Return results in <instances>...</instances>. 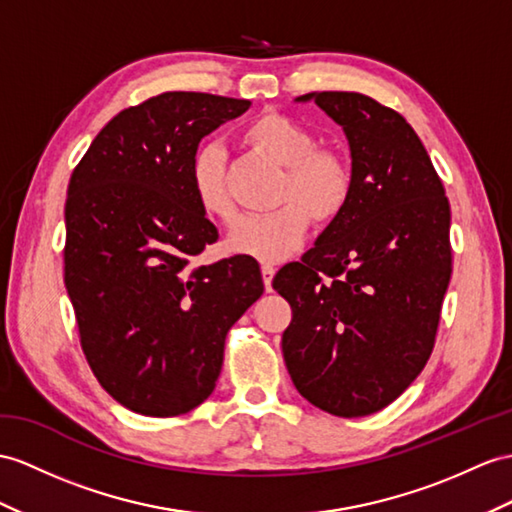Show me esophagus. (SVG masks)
I'll return each instance as SVG.
<instances>
[{
    "mask_svg": "<svg viewBox=\"0 0 512 512\" xmlns=\"http://www.w3.org/2000/svg\"><path fill=\"white\" fill-rule=\"evenodd\" d=\"M260 273H263V282H265V289L271 293V282H273V276H276V267L273 265H263L260 267Z\"/></svg>",
    "mask_w": 512,
    "mask_h": 512,
    "instance_id": "esophagus-1",
    "label": "esophagus"
}]
</instances>
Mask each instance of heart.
Segmentation results:
<instances>
[{"mask_svg":"<svg viewBox=\"0 0 512 512\" xmlns=\"http://www.w3.org/2000/svg\"><path fill=\"white\" fill-rule=\"evenodd\" d=\"M243 139L284 167L276 189L280 206L265 215L236 219L226 247L232 254L280 263L304 243L310 221L330 226L345 213L354 193V171L339 149L315 145L313 132L280 112L254 119ZM189 186L202 213L221 221L234 217L226 154L219 145H204L193 154Z\"/></svg>","mask_w":512,"mask_h":512,"instance_id":"b5f03b06","label":"heart"}]
</instances>
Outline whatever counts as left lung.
Returning a JSON list of instances; mask_svg holds the SVG:
<instances>
[{"instance_id": "left-lung-1", "label": "left lung", "mask_w": 512, "mask_h": 512, "mask_svg": "<svg viewBox=\"0 0 512 512\" xmlns=\"http://www.w3.org/2000/svg\"><path fill=\"white\" fill-rule=\"evenodd\" d=\"M343 126L354 193L276 289L293 317L282 354L295 389L336 417L397 400L426 367L452 278L450 202L410 123L363 93L297 97Z\"/></svg>"}]
</instances>
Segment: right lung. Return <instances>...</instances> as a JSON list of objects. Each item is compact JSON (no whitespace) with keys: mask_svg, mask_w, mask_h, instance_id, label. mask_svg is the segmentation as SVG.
Instances as JSON below:
<instances>
[{"mask_svg":"<svg viewBox=\"0 0 512 512\" xmlns=\"http://www.w3.org/2000/svg\"><path fill=\"white\" fill-rule=\"evenodd\" d=\"M249 106L189 91L149 97L112 117L71 173L62 254L80 345L97 382L139 415L202 404L228 330L265 291L249 256L191 265L219 239L191 193V158Z\"/></svg>","mask_w":512,"mask_h":512,"instance_id":"add662e5","label":"right lung"}]
</instances>
